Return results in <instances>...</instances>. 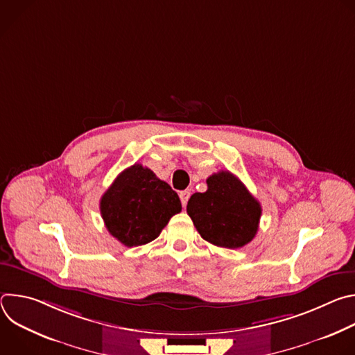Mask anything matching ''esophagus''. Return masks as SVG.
I'll use <instances>...</instances> for the list:
<instances>
[{
  "instance_id": "esophagus-1",
  "label": "esophagus",
  "mask_w": 355,
  "mask_h": 355,
  "mask_svg": "<svg viewBox=\"0 0 355 355\" xmlns=\"http://www.w3.org/2000/svg\"><path fill=\"white\" fill-rule=\"evenodd\" d=\"M189 196H191V192H189V191H181V192H180V199H181V204H182L184 208H185L187 204H188Z\"/></svg>"
}]
</instances>
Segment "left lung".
<instances>
[{"label": "left lung", "instance_id": "left-lung-1", "mask_svg": "<svg viewBox=\"0 0 355 355\" xmlns=\"http://www.w3.org/2000/svg\"><path fill=\"white\" fill-rule=\"evenodd\" d=\"M207 184V192H195L187 205L200 237L225 248L248 244L259 230L260 202L230 171L212 174Z\"/></svg>", "mask_w": 355, "mask_h": 355}]
</instances>
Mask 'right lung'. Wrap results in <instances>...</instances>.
<instances>
[{
  "label": "right lung",
  "mask_w": 355,
  "mask_h": 355,
  "mask_svg": "<svg viewBox=\"0 0 355 355\" xmlns=\"http://www.w3.org/2000/svg\"><path fill=\"white\" fill-rule=\"evenodd\" d=\"M181 208L177 192L141 164L123 170L99 202L108 232L126 247L157 239Z\"/></svg>",
  "instance_id": "right-lung-1"
}]
</instances>
